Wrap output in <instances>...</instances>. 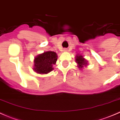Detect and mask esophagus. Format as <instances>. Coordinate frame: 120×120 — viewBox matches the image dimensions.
<instances>
[{"label": "esophagus", "mask_w": 120, "mask_h": 120, "mask_svg": "<svg viewBox=\"0 0 120 120\" xmlns=\"http://www.w3.org/2000/svg\"><path fill=\"white\" fill-rule=\"evenodd\" d=\"M64 51L66 52V51H68V49H64Z\"/></svg>", "instance_id": "34e87169"}]
</instances>
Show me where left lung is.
<instances>
[{"label": "left lung", "mask_w": 120, "mask_h": 120, "mask_svg": "<svg viewBox=\"0 0 120 120\" xmlns=\"http://www.w3.org/2000/svg\"><path fill=\"white\" fill-rule=\"evenodd\" d=\"M76 62L78 64V67L80 69H82L84 66H87V61L83 58L82 56H76Z\"/></svg>", "instance_id": "left-lung-1"}]
</instances>
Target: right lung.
<instances>
[{"instance_id":"add662e5","label":"right lung","mask_w":120,"mask_h":120,"mask_svg":"<svg viewBox=\"0 0 120 120\" xmlns=\"http://www.w3.org/2000/svg\"><path fill=\"white\" fill-rule=\"evenodd\" d=\"M57 60V54L53 51H47L37 56L34 60L33 71L40 74H47L53 70L52 65Z\"/></svg>"}]
</instances>
